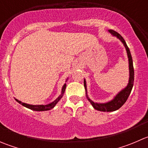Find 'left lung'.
<instances>
[{
    "mask_svg": "<svg viewBox=\"0 0 148 148\" xmlns=\"http://www.w3.org/2000/svg\"><path fill=\"white\" fill-rule=\"evenodd\" d=\"M110 33H111L113 36H117L119 39L123 43L124 46H125V49H126L127 53L128 59H129V69H130V79H129V83H128L127 86L126 88L122 90L117 96L114 97V99H112L110 102L107 103H104V104H98V103H95L92 102L89 97H87L88 100L89 102L92 104L94 108L97 110L102 112H112L115 111V110L120 109L125 102H126L127 99L129 97L131 91H132V86H133L134 84V68H133V62H132V56H131L130 51L129 48H128L126 42H125V39L122 38V36L117 32H116L114 30H109ZM84 85L85 90L86 92V81H84Z\"/></svg>",
    "mask_w": 148,
    "mask_h": 148,
    "instance_id": "1",
    "label": "left lung"
}]
</instances>
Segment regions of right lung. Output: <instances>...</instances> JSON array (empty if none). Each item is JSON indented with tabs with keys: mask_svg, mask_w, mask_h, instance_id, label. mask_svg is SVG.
<instances>
[{
	"mask_svg": "<svg viewBox=\"0 0 148 148\" xmlns=\"http://www.w3.org/2000/svg\"><path fill=\"white\" fill-rule=\"evenodd\" d=\"M65 89H66V84L64 85L63 88H62V95H61L60 96H59V97L56 99V100L53 101V102L50 103V104H46V105H31V104H26V103L21 102V101L18 100V99H16V100L17 101L19 104H22V105L24 106V107H27V108H28V109H31V110H34V111H46V110H51V109L53 108V107L56 105V103L60 100L61 98L63 97V94L64 93Z\"/></svg>",
	"mask_w": 148,
	"mask_h": 148,
	"instance_id": "right-lung-1",
	"label": "right lung"
}]
</instances>
